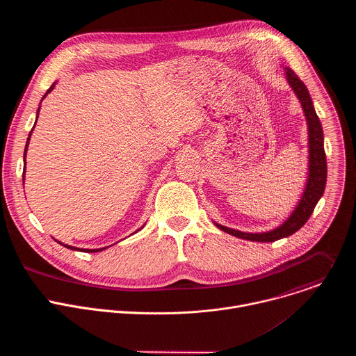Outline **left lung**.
I'll list each match as a JSON object with an SVG mask.
<instances>
[{"mask_svg": "<svg viewBox=\"0 0 356 356\" xmlns=\"http://www.w3.org/2000/svg\"><path fill=\"white\" fill-rule=\"evenodd\" d=\"M286 80L290 88L294 91L296 97L298 98L304 117L307 121V131H309V172L304 190L297 201L296 207L290 213V216L276 228L265 231V232H243L239 229L224 227L214 221L216 227L221 231L234 235L241 239L255 241V242H275L277 239L286 238L297 232L304 224L307 222L310 216L313 214L317 202L324 194L325 183H327V159L324 152V134L320 118L314 110L313 99L310 92L297 76L296 73L284 67Z\"/></svg>", "mask_w": 356, "mask_h": 356, "instance_id": "1", "label": "left lung"}]
</instances>
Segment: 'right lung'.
<instances>
[{
	"mask_svg": "<svg viewBox=\"0 0 356 356\" xmlns=\"http://www.w3.org/2000/svg\"><path fill=\"white\" fill-rule=\"evenodd\" d=\"M55 86H56V81L50 86V88L46 91V94L42 97V99H40V103L43 101V98L52 91L54 88H55ZM40 103H39V107H38V111H36V120H35V124H33V128H35V125H36V122H38V117H39V111H40ZM33 128H32V131H33ZM32 131L29 132V135H28V139H26V145H25V150H24V166H25V169H24V175H22V181H25V170H26V152H28V146H29V140H31V135H32ZM145 227V224L139 228V229H136L135 232H138V231H140L142 228ZM134 232V234H135ZM58 243H60V245H63L65 248H67V249H72V250H80V252H88V253H91V252H101V250H104V249H107L108 246H106V248H98V249H80V248H76V246H72V245H67V243H63V242H60V241H58V239H55Z\"/></svg>",
	"mask_w": 356,
	"mask_h": 356,
	"instance_id": "1",
	"label": "right lung"
}]
</instances>
